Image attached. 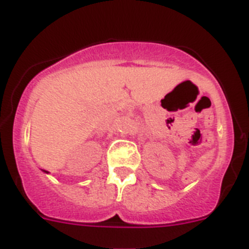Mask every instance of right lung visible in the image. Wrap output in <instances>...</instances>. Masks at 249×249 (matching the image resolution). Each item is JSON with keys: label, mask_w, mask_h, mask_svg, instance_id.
Segmentation results:
<instances>
[{"label": "right lung", "mask_w": 249, "mask_h": 249, "mask_svg": "<svg viewBox=\"0 0 249 249\" xmlns=\"http://www.w3.org/2000/svg\"><path fill=\"white\" fill-rule=\"evenodd\" d=\"M44 173H49V172H46V170H44Z\"/></svg>", "instance_id": "obj_1"}]
</instances>
